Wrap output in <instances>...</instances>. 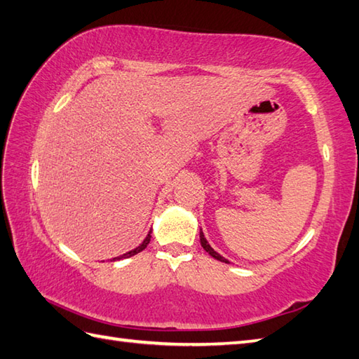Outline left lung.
<instances>
[{
	"mask_svg": "<svg viewBox=\"0 0 359 359\" xmlns=\"http://www.w3.org/2000/svg\"><path fill=\"white\" fill-rule=\"evenodd\" d=\"M201 245L203 247V250L207 251V253L210 255V256H212L215 259H217V261H220V262H225V264H230V261H228V259H225L224 256H220L217 251H215L211 248V245L208 243V241H207V238H205L203 236V231L201 230Z\"/></svg>",
	"mask_w": 359,
	"mask_h": 359,
	"instance_id": "left-lung-1",
	"label": "left lung"
}]
</instances>
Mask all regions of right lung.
Here are the masks:
<instances>
[{
  "label": "right lung",
  "instance_id": "right-lung-1",
  "mask_svg": "<svg viewBox=\"0 0 359 359\" xmlns=\"http://www.w3.org/2000/svg\"><path fill=\"white\" fill-rule=\"evenodd\" d=\"M151 233H152V230H149V233H148V236L147 238L143 239V242L140 243L139 247H135L134 250H131V251H128V253H125V255H121V256H118V257H114L112 261H116V259H123V257H131V256H134V255H137V253H140L142 250H144L148 247V243H149V241H151Z\"/></svg>",
  "mask_w": 359,
  "mask_h": 359
}]
</instances>
